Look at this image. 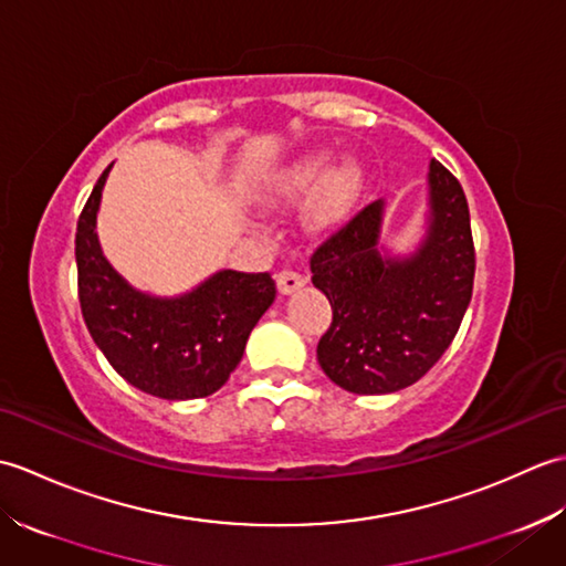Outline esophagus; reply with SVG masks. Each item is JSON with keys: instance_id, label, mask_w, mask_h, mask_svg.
Wrapping results in <instances>:
<instances>
[{"instance_id": "obj_1", "label": "esophagus", "mask_w": 566, "mask_h": 566, "mask_svg": "<svg viewBox=\"0 0 566 566\" xmlns=\"http://www.w3.org/2000/svg\"><path fill=\"white\" fill-rule=\"evenodd\" d=\"M274 280H276V290H280V294H284V296L298 292L306 284V276H302L298 272H292V270L276 272Z\"/></svg>"}]
</instances>
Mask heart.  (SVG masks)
I'll return each instance as SVG.
<instances>
[{"instance_id":"b5f03b06","label":"heart","mask_w":566,"mask_h":566,"mask_svg":"<svg viewBox=\"0 0 566 566\" xmlns=\"http://www.w3.org/2000/svg\"><path fill=\"white\" fill-rule=\"evenodd\" d=\"M331 150H311L274 170L262 187V203L272 209L282 207V203L298 199L318 184L314 199L308 203L306 223L316 233L338 228L350 216L359 191H363L365 165L353 155L335 165H331Z\"/></svg>"}]
</instances>
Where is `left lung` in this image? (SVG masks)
Segmentation results:
<instances>
[{"mask_svg":"<svg viewBox=\"0 0 566 566\" xmlns=\"http://www.w3.org/2000/svg\"><path fill=\"white\" fill-rule=\"evenodd\" d=\"M384 201H371L311 258V282L333 323L318 365L340 389L377 396L411 387L454 340L474 284V243L460 182L428 167L426 233L411 252L381 240Z\"/></svg>","mask_w":566,"mask_h":566,"instance_id":"8db88e82","label":"left lung"}]
</instances>
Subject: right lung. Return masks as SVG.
<instances>
[{
  "instance_id": "obj_1",
  "label": "right lung",
  "mask_w": 566,
  "mask_h": 566,
  "mask_svg": "<svg viewBox=\"0 0 566 566\" xmlns=\"http://www.w3.org/2000/svg\"><path fill=\"white\" fill-rule=\"evenodd\" d=\"M112 165L94 185L77 221L80 306L109 365L136 389L167 401L219 391L276 296L272 276L219 270L195 290L158 296L136 290L106 260L97 216Z\"/></svg>"
}]
</instances>
